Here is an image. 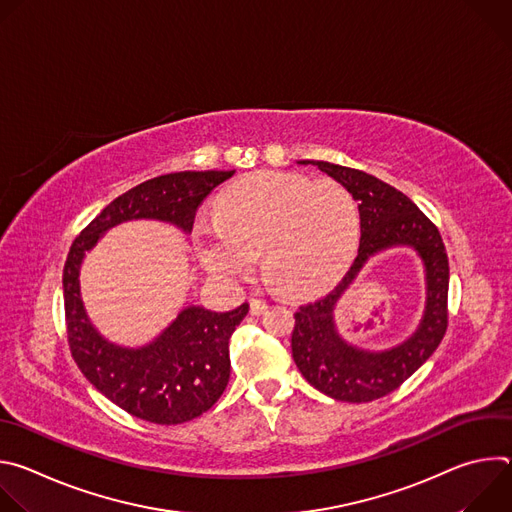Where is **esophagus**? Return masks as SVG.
I'll use <instances>...</instances> for the list:
<instances>
[{"mask_svg":"<svg viewBox=\"0 0 512 512\" xmlns=\"http://www.w3.org/2000/svg\"><path fill=\"white\" fill-rule=\"evenodd\" d=\"M249 308H251L253 316H259V314H263L267 310V304L263 300H259V298H251L249 300Z\"/></svg>","mask_w":512,"mask_h":512,"instance_id":"obj_1","label":"esophagus"}]
</instances>
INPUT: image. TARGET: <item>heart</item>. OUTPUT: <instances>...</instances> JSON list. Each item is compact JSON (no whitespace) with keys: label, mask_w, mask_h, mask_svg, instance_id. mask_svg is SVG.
I'll return each instance as SVG.
<instances>
[{"label":"heart","mask_w":512,"mask_h":512,"mask_svg":"<svg viewBox=\"0 0 512 512\" xmlns=\"http://www.w3.org/2000/svg\"><path fill=\"white\" fill-rule=\"evenodd\" d=\"M358 233V206L342 184L259 172L221 192L214 223H198L194 243L216 277L245 279L263 253L273 287L285 296H308L346 269Z\"/></svg>","instance_id":"b5f03b06"}]
</instances>
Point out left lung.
Listing matches in <instances>:
<instances>
[{
	"label": "left lung",
	"mask_w": 512,
	"mask_h": 512,
	"mask_svg": "<svg viewBox=\"0 0 512 512\" xmlns=\"http://www.w3.org/2000/svg\"><path fill=\"white\" fill-rule=\"evenodd\" d=\"M318 166L338 180L358 202L360 247L354 263L326 296L308 302L294 314L291 354L306 381L336 401L369 403L399 389L440 346L448 330L450 263L440 231L397 188L354 168L330 162ZM409 244L424 259L428 304L418 332L403 345L369 353L344 343L333 328L331 312L359 267L377 250Z\"/></svg>",
	"instance_id": "obj_1"
}]
</instances>
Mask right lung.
<instances>
[{
  "mask_svg": "<svg viewBox=\"0 0 512 512\" xmlns=\"http://www.w3.org/2000/svg\"><path fill=\"white\" fill-rule=\"evenodd\" d=\"M233 174L176 172L143 182L107 204L68 251L62 289L70 354L99 393L137 419L176 425L218 401L231 377L229 340L249 304L225 314L190 306L152 344L121 348L101 338L85 314L81 261L105 231L133 218H156L190 233L202 200Z\"/></svg>",
  "mask_w": 512,
  "mask_h": 512,
  "instance_id": "right-lung-1",
  "label": "right lung"
}]
</instances>
